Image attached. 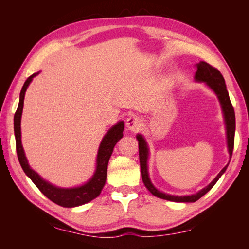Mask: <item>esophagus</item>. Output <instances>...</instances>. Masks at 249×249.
<instances>
[{"label": "esophagus", "instance_id": "obj_1", "mask_svg": "<svg viewBox=\"0 0 249 249\" xmlns=\"http://www.w3.org/2000/svg\"><path fill=\"white\" fill-rule=\"evenodd\" d=\"M125 124H126V129L131 132L139 131L141 127V119L137 115H131L126 119Z\"/></svg>", "mask_w": 249, "mask_h": 249}]
</instances>
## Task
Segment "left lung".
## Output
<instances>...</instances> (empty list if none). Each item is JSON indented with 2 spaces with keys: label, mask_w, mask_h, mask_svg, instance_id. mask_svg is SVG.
<instances>
[{
  "label": "left lung",
  "mask_w": 249,
  "mask_h": 249,
  "mask_svg": "<svg viewBox=\"0 0 249 249\" xmlns=\"http://www.w3.org/2000/svg\"><path fill=\"white\" fill-rule=\"evenodd\" d=\"M195 82H202L212 90V91L217 95V99L220 103L221 110L223 113L224 118V124H225V132H227V144H228V150L230 154V159L232 155L233 149V142H235V130H236V118H235V111H233L232 105L230 100V95L227 90V86H225L224 78L220 71L215 67L211 66L205 61H200L196 64V72L194 76ZM139 144V160H140V167H141V178L143 183H144L147 190L152 193L155 196L166 199L175 202H194L198 200L201 196H203L207 192H209L212 189L213 186L217 183V180L220 178V177L223 175L227 170L229 164L221 169V171L218 173L217 177L211 182L207 187L202 188L197 193L191 194V195H171L168 193H165L160 191L159 189L154 186L152 180L149 178L148 175V156H149V148L147 145V142L144 139L142 135L138 134L136 136ZM230 163V162H229Z\"/></svg>",
  "instance_id": "obj_1"
}]
</instances>
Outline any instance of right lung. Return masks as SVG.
Listing matches in <instances>:
<instances>
[{
	"mask_svg": "<svg viewBox=\"0 0 249 249\" xmlns=\"http://www.w3.org/2000/svg\"><path fill=\"white\" fill-rule=\"evenodd\" d=\"M39 72L40 71L33 73L32 76H30L26 80L24 86H22L20 90L18 110L16 112V114H14V136H16L17 153L19 164L22 170H24L26 175L31 178L35 186L38 188L42 194L46 195V196L53 202H55L57 205L64 208H74L85 205V203L91 201L92 199L99 196L100 193L102 192V189L104 188L107 178V168L109 159L113 153V148H114L115 144L124 136L123 132L124 129V123L123 120H119L117 124H115L111 127L102 139L96 155L95 170L92 177L90 178L85 184L71 188H62L51 184L48 180L43 179L38 173L30 166L24 147H22L21 144L20 122L22 108H24L25 94L30 83L32 82L33 78H35L37 74H39Z\"/></svg>",
	"mask_w": 249,
	"mask_h": 249,
	"instance_id": "1",
	"label": "right lung"
}]
</instances>
